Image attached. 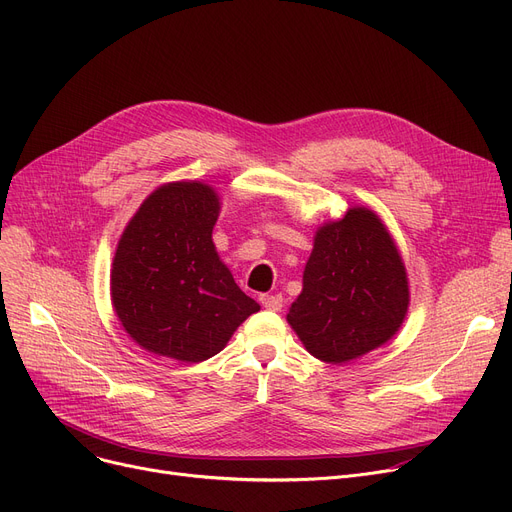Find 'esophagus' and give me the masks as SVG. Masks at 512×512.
Listing matches in <instances>:
<instances>
[{
  "label": "esophagus",
  "instance_id": "esophagus-1",
  "mask_svg": "<svg viewBox=\"0 0 512 512\" xmlns=\"http://www.w3.org/2000/svg\"><path fill=\"white\" fill-rule=\"evenodd\" d=\"M259 301H261V305H263L265 309H270V311H280V309L284 307L282 294H261Z\"/></svg>",
  "mask_w": 512,
  "mask_h": 512
}]
</instances>
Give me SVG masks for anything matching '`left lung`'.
Returning a JSON list of instances; mask_svg holds the SVG:
<instances>
[{
    "instance_id": "1",
    "label": "left lung",
    "mask_w": 512,
    "mask_h": 512,
    "mask_svg": "<svg viewBox=\"0 0 512 512\" xmlns=\"http://www.w3.org/2000/svg\"><path fill=\"white\" fill-rule=\"evenodd\" d=\"M407 309V270L388 228L371 209L351 207L317 228L286 319L315 359L340 365L386 344Z\"/></svg>"
}]
</instances>
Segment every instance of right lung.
<instances>
[{
	"label": "right lung",
	"instance_id": "add662e5",
	"mask_svg": "<svg viewBox=\"0 0 512 512\" xmlns=\"http://www.w3.org/2000/svg\"><path fill=\"white\" fill-rule=\"evenodd\" d=\"M220 199L197 180L153 191L124 228L112 263V303L145 351L182 363L218 355L259 305L213 245Z\"/></svg>",
	"mask_w": 512,
	"mask_h": 512
}]
</instances>
